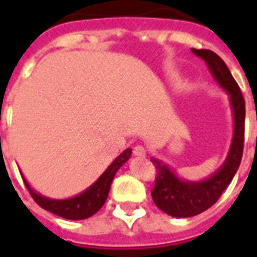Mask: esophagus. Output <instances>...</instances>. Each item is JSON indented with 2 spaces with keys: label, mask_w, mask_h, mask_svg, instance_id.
Returning a JSON list of instances; mask_svg holds the SVG:
<instances>
[{
  "label": "esophagus",
  "mask_w": 257,
  "mask_h": 257,
  "mask_svg": "<svg viewBox=\"0 0 257 257\" xmlns=\"http://www.w3.org/2000/svg\"><path fill=\"white\" fill-rule=\"evenodd\" d=\"M134 154L136 157H146L147 154V150H146L143 146H136L134 149Z\"/></svg>",
  "instance_id": "1"
}]
</instances>
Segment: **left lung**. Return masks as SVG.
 <instances>
[{"label":"left lung","instance_id":"8db88e82","mask_svg":"<svg viewBox=\"0 0 257 257\" xmlns=\"http://www.w3.org/2000/svg\"><path fill=\"white\" fill-rule=\"evenodd\" d=\"M204 59L216 82L230 95V104L234 117V134L226 161L209 176L201 182H187L176 176L162 161L151 158L157 169L156 184L151 191L154 204L173 217H191L204 212L220 198L241 164L245 134V100L239 86L232 78L226 63L209 49H191Z\"/></svg>","mask_w":257,"mask_h":257}]
</instances>
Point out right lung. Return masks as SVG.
<instances>
[{
    "mask_svg": "<svg viewBox=\"0 0 257 257\" xmlns=\"http://www.w3.org/2000/svg\"><path fill=\"white\" fill-rule=\"evenodd\" d=\"M131 154H132L131 149H126L123 153H121L111 162V165L104 171V173L101 175L100 178L90 186L89 189H86L84 193L78 194L73 198H47V197L36 193L34 190L31 189L30 184L27 183V180L25 178H23V180H25L26 187L29 190V193L31 194L33 199L41 208H44L45 210H49V212H52V213L60 216V217L68 219V220H82V219H88L92 215H95L96 212L104 205L108 191H110V187H111L112 179L115 176L118 169L128 161Z\"/></svg>",
    "mask_w": 257,
    "mask_h": 257,
    "instance_id": "add662e5",
    "label": "right lung"
}]
</instances>
